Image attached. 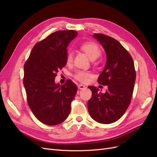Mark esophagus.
<instances>
[{"label": "esophagus", "instance_id": "1", "mask_svg": "<svg viewBox=\"0 0 157 157\" xmlns=\"http://www.w3.org/2000/svg\"><path fill=\"white\" fill-rule=\"evenodd\" d=\"M86 87L85 86H84V85H82V84H79V85H78V89H80V90H82V89H84V88H86Z\"/></svg>", "mask_w": 157, "mask_h": 157}]
</instances>
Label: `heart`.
<instances>
[{
  "label": "heart",
  "mask_w": 157,
  "mask_h": 157,
  "mask_svg": "<svg viewBox=\"0 0 157 157\" xmlns=\"http://www.w3.org/2000/svg\"><path fill=\"white\" fill-rule=\"evenodd\" d=\"M80 48L92 61L98 58L101 54V50L98 45L92 42H88L82 44L80 46ZM73 59V53L71 51H69L67 54V56H66V62L67 64H69L72 62ZM74 77L76 79L79 80L80 82H86L89 78L92 77V74L89 72H86V71L78 70L76 71Z\"/></svg>",
  "instance_id": "b5f03b06"
}]
</instances>
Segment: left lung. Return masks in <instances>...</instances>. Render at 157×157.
<instances>
[{
    "instance_id": "left-lung-1",
    "label": "left lung",
    "mask_w": 157,
    "mask_h": 157,
    "mask_svg": "<svg viewBox=\"0 0 157 157\" xmlns=\"http://www.w3.org/2000/svg\"><path fill=\"white\" fill-rule=\"evenodd\" d=\"M96 39L105 52L106 64L98 78V83L107 86L105 93L89 86L92 96L88 101L90 115L101 124H111L124 115L129 106L136 81L134 63L131 56L119 42L100 33Z\"/></svg>"
}]
</instances>
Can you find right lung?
<instances>
[{
    "label": "right lung",
    "instance_id": "1",
    "mask_svg": "<svg viewBox=\"0 0 157 157\" xmlns=\"http://www.w3.org/2000/svg\"><path fill=\"white\" fill-rule=\"evenodd\" d=\"M77 36L73 30L52 33L35 45L24 65L23 85L28 105L45 124H59L70 113L77 86L71 80L63 85L56 84L55 77L67 63V48Z\"/></svg>",
    "mask_w": 157,
    "mask_h": 157
}]
</instances>
